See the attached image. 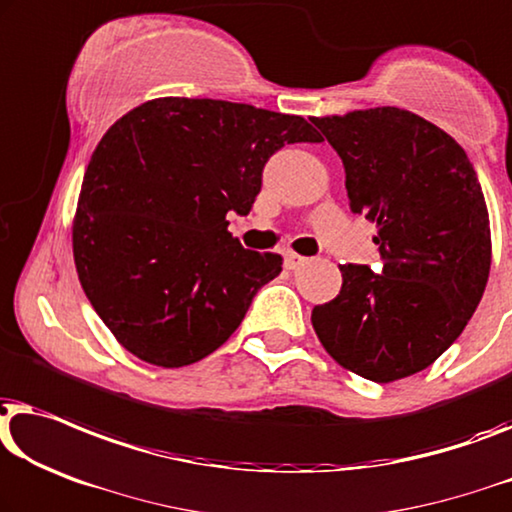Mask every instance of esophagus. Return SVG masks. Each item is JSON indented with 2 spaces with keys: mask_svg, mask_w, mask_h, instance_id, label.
Returning <instances> with one entry per match:
<instances>
[{
  "mask_svg": "<svg viewBox=\"0 0 512 512\" xmlns=\"http://www.w3.org/2000/svg\"><path fill=\"white\" fill-rule=\"evenodd\" d=\"M307 258L300 256V254H293V251H288V254H284V268L286 270H298L300 265H305Z\"/></svg>",
  "mask_w": 512,
  "mask_h": 512,
  "instance_id": "esophagus-1",
  "label": "esophagus"
}]
</instances>
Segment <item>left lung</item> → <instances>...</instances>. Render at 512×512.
<instances>
[{
    "mask_svg": "<svg viewBox=\"0 0 512 512\" xmlns=\"http://www.w3.org/2000/svg\"><path fill=\"white\" fill-rule=\"evenodd\" d=\"M342 157L348 205L376 224L381 272L342 265V291L311 311L348 372L390 383L432 365L462 335L492 265L490 214L453 136L381 106L311 120Z\"/></svg>",
    "mask_w": 512,
    "mask_h": 512,
    "instance_id": "obj_1",
    "label": "left lung"
}]
</instances>
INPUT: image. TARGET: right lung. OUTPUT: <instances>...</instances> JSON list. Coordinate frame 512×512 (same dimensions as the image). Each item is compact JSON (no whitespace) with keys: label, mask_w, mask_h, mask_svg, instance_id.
Here are the masks:
<instances>
[{"label":"right lung","mask_w":512,"mask_h":512,"mask_svg":"<svg viewBox=\"0 0 512 512\" xmlns=\"http://www.w3.org/2000/svg\"><path fill=\"white\" fill-rule=\"evenodd\" d=\"M321 140L300 115L217 99L164 96L120 117L73 217L78 279L117 342L166 369L217 351L281 272L279 254L242 249L226 214H249L274 152Z\"/></svg>","instance_id":"obj_1"}]
</instances>
